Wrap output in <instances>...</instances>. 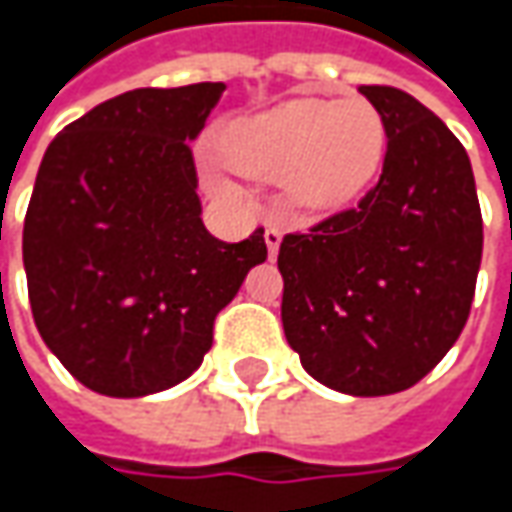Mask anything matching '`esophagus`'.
Listing matches in <instances>:
<instances>
[{"instance_id": "34e87169", "label": "esophagus", "mask_w": 512, "mask_h": 512, "mask_svg": "<svg viewBox=\"0 0 512 512\" xmlns=\"http://www.w3.org/2000/svg\"><path fill=\"white\" fill-rule=\"evenodd\" d=\"M265 245L270 256H276V253H279V245H282V227H276V225L265 227Z\"/></svg>"}]
</instances>
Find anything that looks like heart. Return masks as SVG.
<instances>
[{
	"mask_svg": "<svg viewBox=\"0 0 512 512\" xmlns=\"http://www.w3.org/2000/svg\"><path fill=\"white\" fill-rule=\"evenodd\" d=\"M384 153V122L364 99L296 96L233 122L222 136L230 168L259 182H287L310 213L339 210L373 179ZM225 190L222 182H213Z\"/></svg>",
	"mask_w": 512,
	"mask_h": 512,
	"instance_id": "heart-1",
	"label": "heart"
}]
</instances>
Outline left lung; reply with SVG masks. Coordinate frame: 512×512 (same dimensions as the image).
I'll return each instance as SVG.
<instances>
[{"label":"left lung","mask_w":512,"mask_h":512,"mask_svg":"<svg viewBox=\"0 0 512 512\" xmlns=\"http://www.w3.org/2000/svg\"><path fill=\"white\" fill-rule=\"evenodd\" d=\"M387 153L379 182L279 247L282 325L305 370L350 396L407 390L467 325L482 265V207L462 142L390 85H362Z\"/></svg>","instance_id":"obj_1"}]
</instances>
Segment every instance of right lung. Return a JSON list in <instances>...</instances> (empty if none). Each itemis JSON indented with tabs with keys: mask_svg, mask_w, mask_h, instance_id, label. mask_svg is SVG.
Listing matches in <instances>:
<instances>
[{
	"mask_svg": "<svg viewBox=\"0 0 512 512\" xmlns=\"http://www.w3.org/2000/svg\"><path fill=\"white\" fill-rule=\"evenodd\" d=\"M225 85L136 88L45 150L25 213L33 322L79 382L136 399L185 382L219 310L267 259L265 230L207 233L190 139Z\"/></svg>",
	"mask_w": 512,
	"mask_h": 512,
	"instance_id": "right-lung-1",
	"label": "right lung"
}]
</instances>
